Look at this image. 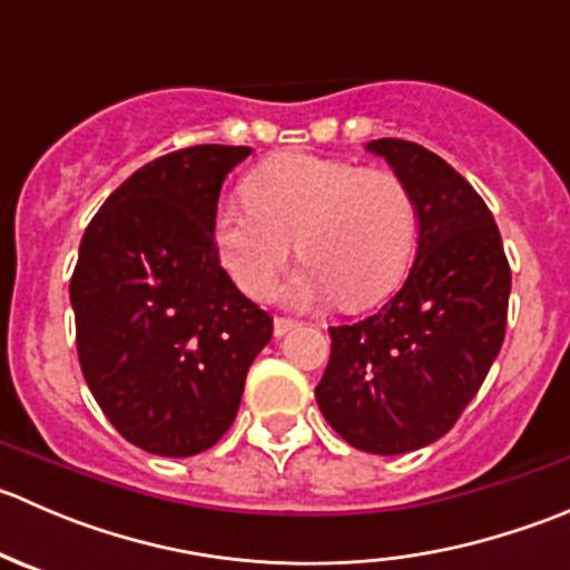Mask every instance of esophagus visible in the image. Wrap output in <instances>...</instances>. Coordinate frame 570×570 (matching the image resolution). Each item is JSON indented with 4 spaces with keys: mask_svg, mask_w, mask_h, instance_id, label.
<instances>
[{
    "mask_svg": "<svg viewBox=\"0 0 570 570\" xmlns=\"http://www.w3.org/2000/svg\"><path fill=\"white\" fill-rule=\"evenodd\" d=\"M292 327H297V320H292V317H275V322H273L275 336H284V333H289Z\"/></svg>",
    "mask_w": 570,
    "mask_h": 570,
    "instance_id": "1",
    "label": "esophagus"
}]
</instances>
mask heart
I'll return each instance as SVG.
<instances>
[{
    "label": "heart",
    "instance_id": "b5f03b06",
    "mask_svg": "<svg viewBox=\"0 0 570 570\" xmlns=\"http://www.w3.org/2000/svg\"><path fill=\"white\" fill-rule=\"evenodd\" d=\"M245 198L217 206L212 239L226 273L250 297L269 295L295 237L306 262L284 289L292 306L336 297L353 308L381 303L416 253L419 206L394 170L278 154L248 176Z\"/></svg>",
    "mask_w": 570,
    "mask_h": 570
}]
</instances>
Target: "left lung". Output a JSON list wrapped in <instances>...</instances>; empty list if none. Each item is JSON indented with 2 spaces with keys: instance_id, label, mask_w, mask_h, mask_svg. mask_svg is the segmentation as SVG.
Wrapping results in <instances>:
<instances>
[{
  "instance_id": "8db88e82",
  "label": "left lung",
  "mask_w": 570,
  "mask_h": 570,
  "mask_svg": "<svg viewBox=\"0 0 570 570\" xmlns=\"http://www.w3.org/2000/svg\"><path fill=\"white\" fill-rule=\"evenodd\" d=\"M413 189L416 262L372 317L331 331L317 386L322 416L372 455L422 450L452 430L480 392L508 327L510 264L491 209L419 142H366Z\"/></svg>"
}]
</instances>
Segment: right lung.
<instances>
[{
	"instance_id": "obj_1",
	"label": "right lung",
	"mask_w": 570,
	"mask_h": 570,
	"mask_svg": "<svg viewBox=\"0 0 570 570\" xmlns=\"http://www.w3.org/2000/svg\"><path fill=\"white\" fill-rule=\"evenodd\" d=\"M248 154L193 146L142 165L79 245V366L112 428L154 455L215 446L273 336V317L237 289L212 239L223 181Z\"/></svg>"
}]
</instances>
